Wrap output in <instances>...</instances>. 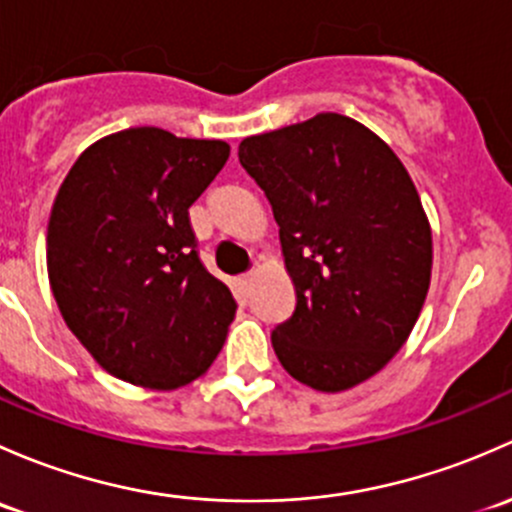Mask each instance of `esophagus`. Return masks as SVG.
I'll list each match as a JSON object with an SVG mask.
<instances>
[{
    "label": "esophagus",
    "mask_w": 512,
    "mask_h": 512,
    "mask_svg": "<svg viewBox=\"0 0 512 512\" xmlns=\"http://www.w3.org/2000/svg\"><path fill=\"white\" fill-rule=\"evenodd\" d=\"M239 283H241V288H244V291H249V286H251V273H244V276L239 278Z\"/></svg>",
    "instance_id": "obj_1"
}]
</instances>
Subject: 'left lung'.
I'll return each mask as SVG.
<instances>
[{"mask_svg": "<svg viewBox=\"0 0 512 512\" xmlns=\"http://www.w3.org/2000/svg\"><path fill=\"white\" fill-rule=\"evenodd\" d=\"M239 162L268 197L295 286L271 333L286 372L342 392L382 370L412 333L431 278L416 187L372 130L337 113L254 135Z\"/></svg>", "mask_w": 512, "mask_h": 512, "instance_id": "8db88e82", "label": "left lung"}]
</instances>
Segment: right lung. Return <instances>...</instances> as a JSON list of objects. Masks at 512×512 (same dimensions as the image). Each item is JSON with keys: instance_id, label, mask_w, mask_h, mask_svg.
<instances>
[{"instance_id": "obj_1", "label": "right lung", "mask_w": 512, "mask_h": 512, "mask_svg": "<svg viewBox=\"0 0 512 512\" xmlns=\"http://www.w3.org/2000/svg\"><path fill=\"white\" fill-rule=\"evenodd\" d=\"M226 160L221 140L130 128L88 147L56 194L51 291L71 333L123 382L177 389L224 345L236 300L204 268L189 207Z\"/></svg>"}]
</instances>
